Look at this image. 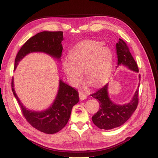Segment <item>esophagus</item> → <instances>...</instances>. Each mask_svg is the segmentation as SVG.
<instances>
[{
  "label": "esophagus",
  "mask_w": 158,
  "mask_h": 158,
  "mask_svg": "<svg viewBox=\"0 0 158 158\" xmlns=\"http://www.w3.org/2000/svg\"><path fill=\"white\" fill-rule=\"evenodd\" d=\"M79 97L81 100H84V99L87 98V95L84 93H82V92H79Z\"/></svg>",
  "instance_id": "1"
}]
</instances>
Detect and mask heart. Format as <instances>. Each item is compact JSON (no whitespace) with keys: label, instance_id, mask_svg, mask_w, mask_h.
<instances>
[{"label":"heart","instance_id":"heart-1","mask_svg":"<svg viewBox=\"0 0 158 158\" xmlns=\"http://www.w3.org/2000/svg\"><path fill=\"white\" fill-rule=\"evenodd\" d=\"M113 65V54L102 43L94 40L81 42L69 51L68 59L62 60V69L70 82L77 85L82 79L92 87L100 86L109 79Z\"/></svg>","mask_w":158,"mask_h":158}]
</instances>
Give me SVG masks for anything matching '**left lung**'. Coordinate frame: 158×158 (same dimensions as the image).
<instances>
[{
  "instance_id": "left-lung-1",
  "label": "left lung",
  "mask_w": 158,
  "mask_h": 158,
  "mask_svg": "<svg viewBox=\"0 0 158 158\" xmlns=\"http://www.w3.org/2000/svg\"><path fill=\"white\" fill-rule=\"evenodd\" d=\"M116 46L118 65H123L128 69L138 73L136 62L133 59L127 44L119 39ZM91 96L98 99L100 106L99 111L92 117L94 124L100 129L110 130L123 125L136 110L138 103V88L135 92L131 100L121 105L110 99L108 94V83L95 93L92 94Z\"/></svg>"
}]
</instances>
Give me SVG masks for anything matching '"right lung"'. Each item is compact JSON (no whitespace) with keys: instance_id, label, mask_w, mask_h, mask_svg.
Wrapping results in <instances>:
<instances>
[{"instance_id":"right-lung-1","label":"right lung","mask_w":158,"mask_h":158,"mask_svg":"<svg viewBox=\"0 0 158 158\" xmlns=\"http://www.w3.org/2000/svg\"><path fill=\"white\" fill-rule=\"evenodd\" d=\"M63 40L64 35L60 31H44L33 36L24 44L18 52L15 60L14 70L26 55L32 52L45 53L59 60L62 54ZM13 82V78L12 90L26 120L36 129L47 134L59 132L66 125L73 106L79 102L78 92L60 79L58 93L52 105L44 111H31L27 110L18 98L15 91Z\"/></svg>"}]
</instances>
